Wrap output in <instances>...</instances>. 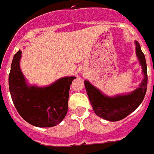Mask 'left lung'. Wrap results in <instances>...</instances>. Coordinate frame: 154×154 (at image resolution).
I'll return each instance as SVG.
<instances>
[{
  "mask_svg": "<svg viewBox=\"0 0 154 154\" xmlns=\"http://www.w3.org/2000/svg\"><path fill=\"white\" fill-rule=\"evenodd\" d=\"M136 55L143 67L144 79L140 87L127 95L110 97L103 95L88 81H85V87L90 103L97 115L110 122H117L126 118L133 112L143 102L147 89V68L145 55L140 48V43L136 41Z\"/></svg>",
  "mask_w": 154,
  "mask_h": 154,
  "instance_id": "8db88e82",
  "label": "left lung"
}]
</instances>
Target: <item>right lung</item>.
Segmentation results:
<instances>
[{
    "instance_id": "obj_1",
    "label": "right lung",
    "mask_w": 154,
    "mask_h": 154,
    "mask_svg": "<svg viewBox=\"0 0 154 154\" xmlns=\"http://www.w3.org/2000/svg\"><path fill=\"white\" fill-rule=\"evenodd\" d=\"M22 51L13 57L9 73V90L17 111L25 121L36 127H53L68 112L69 90L75 77H65L47 87L29 86L19 67Z\"/></svg>"
}]
</instances>
